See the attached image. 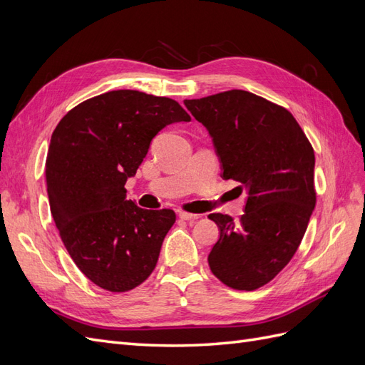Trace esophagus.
<instances>
[{
	"label": "esophagus",
	"instance_id": "34e87169",
	"mask_svg": "<svg viewBox=\"0 0 365 365\" xmlns=\"http://www.w3.org/2000/svg\"><path fill=\"white\" fill-rule=\"evenodd\" d=\"M182 220H196V219H200L201 216L200 215H195V213H187V212H180V215H178Z\"/></svg>",
	"mask_w": 365,
	"mask_h": 365
}]
</instances>
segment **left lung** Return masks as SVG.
Returning a JSON list of instances; mask_svg holds the SVG:
<instances>
[{
	"mask_svg": "<svg viewBox=\"0 0 365 365\" xmlns=\"http://www.w3.org/2000/svg\"><path fill=\"white\" fill-rule=\"evenodd\" d=\"M212 137L224 180L247 190L245 213H212L219 239L210 269L224 284L254 291L289 263L315 207V155L294 115L244 90L184 101ZM240 189V187H239Z\"/></svg>",
	"mask_w": 365,
	"mask_h": 365,
	"instance_id": "left-lung-1",
	"label": "left lung"
}]
</instances>
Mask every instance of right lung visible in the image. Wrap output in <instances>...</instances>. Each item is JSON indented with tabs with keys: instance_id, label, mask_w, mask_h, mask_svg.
I'll list each match as a JSON object with an SVG mask.
<instances>
[{
	"instance_id": "add662e5",
	"label": "right lung",
	"mask_w": 365,
	"mask_h": 365,
	"mask_svg": "<svg viewBox=\"0 0 365 365\" xmlns=\"http://www.w3.org/2000/svg\"><path fill=\"white\" fill-rule=\"evenodd\" d=\"M178 121L190 115L172 98L118 90L77 105L53 132L46 180L54 224L77 268L106 291L145 282L175 224L172 210L128 201L125 184L153 137Z\"/></svg>"
}]
</instances>
